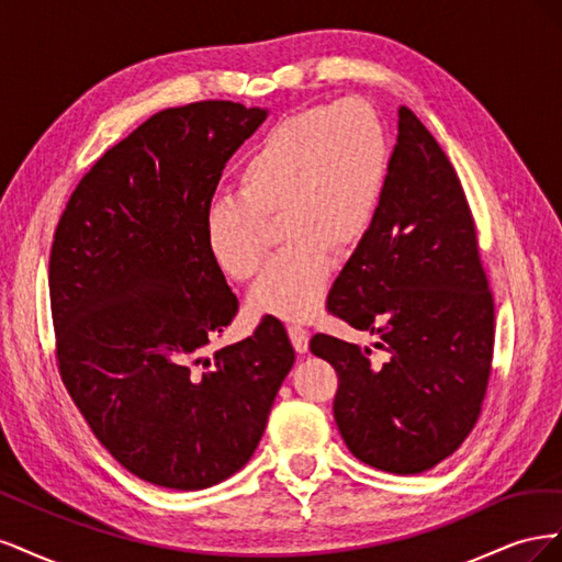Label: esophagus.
<instances>
[{"instance_id":"1","label":"esophagus","mask_w":562,"mask_h":562,"mask_svg":"<svg viewBox=\"0 0 562 562\" xmlns=\"http://www.w3.org/2000/svg\"><path fill=\"white\" fill-rule=\"evenodd\" d=\"M288 335H291V342H293L297 353H307V349H310L307 328H302L300 323H291V326H288Z\"/></svg>"}]
</instances>
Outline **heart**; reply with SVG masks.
Wrapping results in <instances>:
<instances>
[{
    "label": "heart",
    "mask_w": 562,
    "mask_h": 562,
    "mask_svg": "<svg viewBox=\"0 0 562 562\" xmlns=\"http://www.w3.org/2000/svg\"><path fill=\"white\" fill-rule=\"evenodd\" d=\"M389 140L366 100L342 98L269 126L244 157L236 194L213 199L203 241L236 281L258 274L269 248V220L288 244L250 293V307L279 318H307L326 295L333 250L359 246L382 206Z\"/></svg>",
    "instance_id": "1"
}]
</instances>
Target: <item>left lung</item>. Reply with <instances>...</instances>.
Segmentation results:
<instances>
[{"mask_svg": "<svg viewBox=\"0 0 562 562\" xmlns=\"http://www.w3.org/2000/svg\"><path fill=\"white\" fill-rule=\"evenodd\" d=\"M328 312L370 330V349L316 333L337 372L333 413L347 448L389 473L443 462L475 427L490 382L495 302L462 182L419 119L398 110L380 213L328 295Z\"/></svg>", "mask_w": 562, "mask_h": 562, "instance_id": "1", "label": "left lung"}]
</instances>
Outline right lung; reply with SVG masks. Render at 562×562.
I'll return each instance as SVG.
<instances>
[{
  "mask_svg": "<svg viewBox=\"0 0 562 562\" xmlns=\"http://www.w3.org/2000/svg\"><path fill=\"white\" fill-rule=\"evenodd\" d=\"M267 110L201 100L149 116L83 176L48 260L60 380L119 464L171 490L229 479L295 363L265 316L203 359L239 312L203 241L223 168Z\"/></svg>",
  "mask_w": 562,
  "mask_h": 562,
  "instance_id": "right-lung-1",
  "label": "right lung"
}]
</instances>
